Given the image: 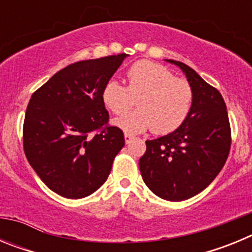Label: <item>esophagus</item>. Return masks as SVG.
I'll use <instances>...</instances> for the list:
<instances>
[{
    "label": "esophagus",
    "mask_w": 252,
    "mask_h": 252,
    "mask_svg": "<svg viewBox=\"0 0 252 252\" xmlns=\"http://www.w3.org/2000/svg\"><path fill=\"white\" fill-rule=\"evenodd\" d=\"M132 139H133L132 135H130V133H125V142H126V144H128Z\"/></svg>",
    "instance_id": "obj_1"
}]
</instances>
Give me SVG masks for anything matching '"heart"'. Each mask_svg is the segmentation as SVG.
Segmentation results:
<instances>
[{
    "label": "heart",
    "instance_id": "1",
    "mask_svg": "<svg viewBox=\"0 0 252 252\" xmlns=\"http://www.w3.org/2000/svg\"><path fill=\"white\" fill-rule=\"evenodd\" d=\"M104 107L115 115L126 112L137 98V110L120 116L113 126L126 133L153 128L166 135L177 130L188 117L193 103L190 84L158 63L141 60L127 70V87L116 79L104 84L101 93Z\"/></svg>",
    "mask_w": 252,
    "mask_h": 252
}]
</instances>
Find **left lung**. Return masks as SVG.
<instances>
[{
    "label": "left lung",
    "mask_w": 252,
    "mask_h": 252,
    "mask_svg": "<svg viewBox=\"0 0 252 252\" xmlns=\"http://www.w3.org/2000/svg\"><path fill=\"white\" fill-rule=\"evenodd\" d=\"M165 60L186 74L193 90L192 108L177 130L146 141L139 166L154 194L180 202L201 193L223 168L231 148V128L221 93L190 66Z\"/></svg>",
    "instance_id": "left-lung-1"
}]
</instances>
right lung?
Masks as SVG:
<instances>
[{"label":"right lung","instance_id":"right-lung-1","mask_svg":"<svg viewBox=\"0 0 252 252\" xmlns=\"http://www.w3.org/2000/svg\"><path fill=\"white\" fill-rule=\"evenodd\" d=\"M125 58L127 54L70 64L31 95L24 122L25 155L40 179L62 197L79 199L94 193L124 148V132L106 126L101 93Z\"/></svg>","mask_w":252,"mask_h":252}]
</instances>
